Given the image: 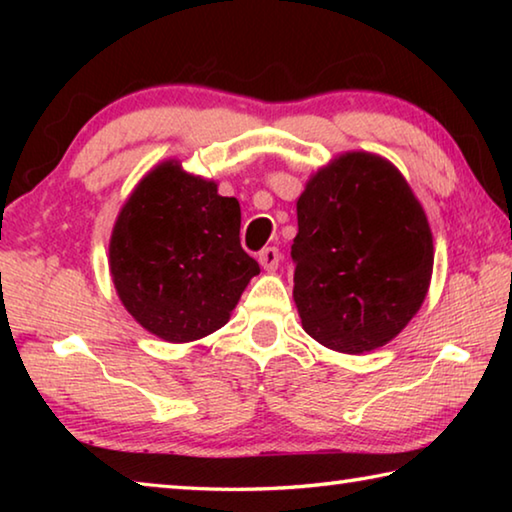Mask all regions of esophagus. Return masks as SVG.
Instances as JSON below:
<instances>
[{
    "label": "esophagus",
    "mask_w": 512,
    "mask_h": 512,
    "mask_svg": "<svg viewBox=\"0 0 512 512\" xmlns=\"http://www.w3.org/2000/svg\"><path fill=\"white\" fill-rule=\"evenodd\" d=\"M257 259H259V264H262L264 271H277V266H280L282 255H280V250H277L275 246H268V248L259 250Z\"/></svg>",
    "instance_id": "obj_1"
}]
</instances>
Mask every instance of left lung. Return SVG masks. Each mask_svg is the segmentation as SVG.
I'll list each match as a JSON object with an SVG mask.
<instances>
[{
    "label": "left lung",
    "instance_id": "1",
    "mask_svg": "<svg viewBox=\"0 0 512 512\" xmlns=\"http://www.w3.org/2000/svg\"><path fill=\"white\" fill-rule=\"evenodd\" d=\"M293 300L305 332L363 354L393 341L427 298L431 228L409 183L366 151L334 158L298 203Z\"/></svg>",
    "mask_w": 512,
    "mask_h": 512
}]
</instances>
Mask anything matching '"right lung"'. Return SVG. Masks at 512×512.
I'll use <instances>...</instances> for the list:
<instances>
[{
	"label": "right lung",
	"mask_w": 512,
	"mask_h": 512,
	"mask_svg": "<svg viewBox=\"0 0 512 512\" xmlns=\"http://www.w3.org/2000/svg\"><path fill=\"white\" fill-rule=\"evenodd\" d=\"M237 198L178 160L151 169L121 207L110 275L121 305L169 343H189L230 320L259 264L239 241Z\"/></svg>",
	"instance_id": "1"
}]
</instances>
